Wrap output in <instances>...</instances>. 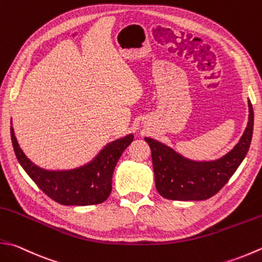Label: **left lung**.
<instances>
[{
    "label": "left lung",
    "instance_id": "1",
    "mask_svg": "<svg viewBox=\"0 0 262 262\" xmlns=\"http://www.w3.org/2000/svg\"><path fill=\"white\" fill-rule=\"evenodd\" d=\"M249 122L243 136L226 156L216 161H192L172 148L145 137L152 152L156 187L161 196L177 201H200L222 189L247 156L253 134V107L249 101Z\"/></svg>",
    "mask_w": 262,
    "mask_h": 262
}]
</instances>
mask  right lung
<instances>
[{
    "label": "right lung",
    "mask_w": 262,
    "mask_h": 262,
    "mask_svg": "<svg viewBox=\"0 0 262 262\" xmlns=\"http://www.w3.org/2000/svg\"><path fill=\"white\" fill-rule=\"evenodd\" d=\"M133 135L111 142L93 161L66 171H49L37 167L19 147L11 126V141L18 161L36 185L63 206H92L104 202L112 191V175L118 160L133 142Z\"/></svg>",
    "instance_id": "add662e5"
}]
</instances>
